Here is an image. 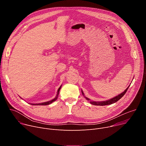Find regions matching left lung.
Returning <instances> with one entry per match:
<instances>
[{"mask_svg": "<svg viewBox=\"0 0 146 146\" xmlns=\"http://www.w3.org/2000/svg\"><path fill=\"white\" fill-rule=\"evenodd\" d=\"M129 86L124 91V92H122L121 94H120L119 95H118V96L111 99H109L108 100H106V101H104V102H90V103L92 104V105H96V106H105V105H111V104H113V103H114L115 102H117L118 100H119L125 94V93L127 92L128 88L129 87ZM82 95H84V93H83V92L82 91ZM86 98L88 100H90V99L88 98Z\"/></svg>", "mask_w": 146, "mask_h": 146, "instance_id": "1", "label": "left lung"}]
</instances>
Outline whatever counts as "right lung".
<instances>
[{
  "mask_svg": "<svg viewBox=\"0 0 146 146\" xmlns=\"http://www.w3.org/2000/svg\"><path fill=\"white\" fill-rule=\"evenodd\" d=\"M60 88H61V86L59 88V89H58V94H57L56 96L54 99H52V100H50V101L47 102H44V103H37V104H31V105H50V103H52L53 102L55 101V100L57 99V98H58V94H59V90H60Z\"/></svg>",
  "mask_w": 146,
  "mask_h": 146,
  "instance_id": "1",
  "label": "right lung"
}]
</instances>
